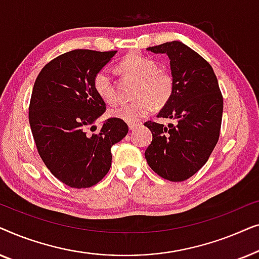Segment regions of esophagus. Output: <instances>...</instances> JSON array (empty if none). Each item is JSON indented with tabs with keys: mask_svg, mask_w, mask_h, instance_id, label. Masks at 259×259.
<instances>
[{
	"mask_svg": "<svg viewBox=\"0 0 259 259\" xmlns=\"http://www.w3.org/2000/svg\"><path fill=\"white\" fill-rule=\"evenodd\" d=\"M138 126H139V123H138V122H128V128L131 131L134 130V128H137Z\"/></svg>",
	"mask_w": 259,
	"mask_h": 259,
	"instance_id": "1",
	"label": "esophagus"
}]
</instances>
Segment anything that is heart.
Returning <instances> with one entry per match:
<instances>
[{"label":"heart","instance_id":"obj_1","mask_svg":"<svg viewBox=\"0 0 259 259\" xmlns=\"http://www.w3.org/2000/svg\"><path fill=\"white\" fill-rule=\"evenodd\" d=\"M119 69L137 80L133 101L121 104L109 111L113 118L126 122H137L146 116L155 105H164L171 97L173 80L167 72L158 69L155 61L136 53L127 54L119 63ZM94 90L107 104L116 101L115 84L108 68H102L94 76Z\"/></svg>","mask_w":259,"mask_h":259}]
</instances>
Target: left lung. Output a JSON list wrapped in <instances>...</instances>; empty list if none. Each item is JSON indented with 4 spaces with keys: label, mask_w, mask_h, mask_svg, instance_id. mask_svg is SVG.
<instances>
[{
    "label": "left lung",
    "mask_w": 259,
    "mask_h": 259,
    "mask_svg": "<svg viewBox=\"0 0 259 259\" xmlns=\"http://www.w3.org/2000/svg\"><path fill=\"white\" fill-rule=\"evenodd\" d=\"M147 51L169 59L173 91L157 116L175 122H145L153 137L145 158L161 178L184 182L203 167L218 143L223 115L218 80L210 63L183 42Z\"/></svg>",
    "instance_id": "obj_1"
}]
</instances>
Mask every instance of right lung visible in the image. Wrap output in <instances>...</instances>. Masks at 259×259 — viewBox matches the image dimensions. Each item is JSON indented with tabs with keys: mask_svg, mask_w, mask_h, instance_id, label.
Returning <instances> with one entry per match:
<instances>
[{
	"mask_svg": "<svg viewBox=\"0 0 259 259\" xmlns=\"http://www.w3.org/2000/svg\"><path fill=\"white\" fill-rule=\"evenodd\" d=\"M116 52L76 49L47 63L36 77L29 123L37 152L49 171L66 185L98 184L112 165L111 147L128 133L121 119L109 118L88 136L106 104L94 90V76Z\"/></svg>",
	"mask_w": 259,
	"mask_h": 259,
	"instance_id": "obj_1",
	"label": "right lung"
}]
</instances>
